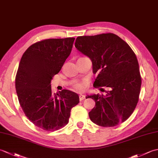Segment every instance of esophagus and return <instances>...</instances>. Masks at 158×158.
Listing matches in <instances>:
<instances>
[{
  "mask_svg": "<svg viewBox=\"0 0 158 158\" xmlns=\"http://www.w3.org/2000/svg\"><path fill=\"white\" fill-rule=\"evenodd\" d=\"M85 96L83 95V94H80L79 95V100L80 101H82V100H85Z\"/></svg>",
  "mask_w": 158,
  "mask_h": 158,
  "instance_id": "1",
  "label": "esophagus"
}]
</instances>
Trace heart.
Masks as SVG:
<instances>
[{
  "label": "heart",
  "instance_id": "b5f03b06",
  "mask_svg": "<svg viewBox=\"0 0 158 158\" xmlns=\"http://www.w3.org/2000/svg\"><path fill=\"white\" fill-rule=\"evenodd\" d=\"M83 88V86L82 84H79V83H78V84H76L75 86H74V88H75V90H77V91H80V90H81Z\"/></svg>",
  "mask_w": 158,
  "mask_h": 158
}]
</instances>
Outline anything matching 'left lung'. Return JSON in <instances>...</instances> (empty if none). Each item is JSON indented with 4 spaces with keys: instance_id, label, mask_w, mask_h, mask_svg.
<instances>
[{
    "instance_id": "1",
    "label": "left lung",
    "mask_w": 158,
    "mask_h": 158,
    "mask_svg": "<svg viewBox=\"0 0 158 158\" xmlns=\"http://www.w3.org/2000/svg\"><path fill=\"white\" fill-rule=\"evenodd\" d=\"M75 46L92 60L93 73L97 74L94 87L109 89L105 96H86L96 102L89 113L90 119L102 127H113L125 122L136 108L141 87L135 52L113 33L78 36Z\"/></svg>"
}]
</instances>
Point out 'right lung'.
I'll list each match as a JSON object with an SVG mask.
<instances>
[{
  "label": "right lung",
  "instance_id": "obj_1",
  "mask_svg": "<svg viewBox=\"0 0 158 158\" xmlns=\"http://www.w3.org/2000/svg\"><path fill=\"white\" fill-rule=\"evenodd\" d=\"M75 38L36 42L23 53L15 77V89L25 115L36 126L54 131L69 123L79 102L77 94L63 89L52 94L51 81L69 56Z\"/></svg>",
  "mask_w": 158,
  "mask_h": 158
}]
</instances>
